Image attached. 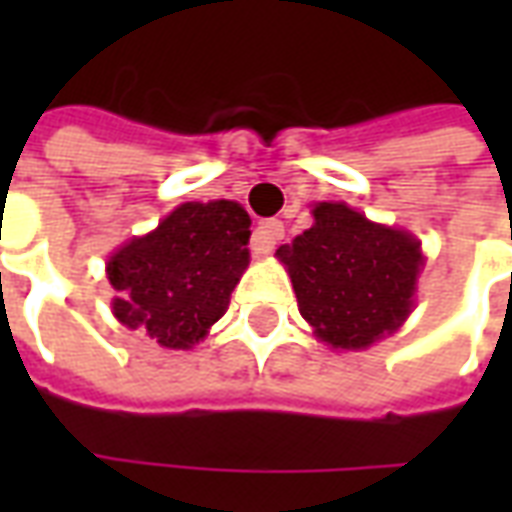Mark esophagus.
Instances as JSON below:
<instances>
[{"label":"esophagus","mask_w":512,"mask_h":512,"mask_svg":"<svg viewBox=\"0 0 512 512\" xmlns=\"http://www.w3.org/2000/svg\"><path fill=\"white\" fill-rule=\"evenodd\" d=\"M282 238H285V224L279 222V219H266V222L257 224L255 238H252V249H255L257 255H268V252H274V246Z\"/></svg>","instance_id":"obj_1"}]
</instances>
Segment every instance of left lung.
Returning <instances> with one entry per match:
<instances>
[{
    "label": "left lung",
    "mask_w": 512,
    "mask_h": 512,
    "mask_svg": "<svg viewBox=\"0 0 512 512\" xmlns=\"http://www.w3.org/2000/svg\"><path fill=\"white\" fill-rule=\"evenodd\" d=\"M315 224L277 249L318 340L362 351L397 332L414 310L419 241L406 230L376 224L345 202H318Z\"/></svg>",
    "instance_id": "left-lung-1"
}]
</instances>
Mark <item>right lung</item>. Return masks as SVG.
I'll return each instance as SVG.
<instances>
[{
  "label": "right lung",
  "mask_w": 512,
  "mask_h": 512,
  "mask_svg": "<svg viewBox=\"0 0 512 512\" xmlns=\"http://www.w3.org/2000/svg\"><path fill=\"white\" fill-rule=\"evenodd\" d=\"M249 224L233 200L183 202L153 233L120 246L106 263L117 321L175 351L200 343L249 266Z\"/></svg>",
  "instance_id": "right-lung-1"
}]
</instances>
